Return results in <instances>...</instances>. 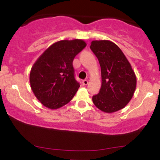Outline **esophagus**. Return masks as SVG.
<instances>
[{
    "mask_svg": "<svg viewBox=\"0 0 160 160\" xmlns=\"http://www.w3.org/2000/svg\"><path fill=\"white\" fill-rule=\"evenodd\" d=\"M82 83H83V85H88V80H83V81H82Z\"/></svg>",
    "mask_w": 160,
    "mask_h": 160,
    "instance_id": "esophagus-1",
    "label": "esophagus"
}]
</instances>
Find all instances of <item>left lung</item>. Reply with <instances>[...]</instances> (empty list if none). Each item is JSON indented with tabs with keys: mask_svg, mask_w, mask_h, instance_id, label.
<instances>
[{
	"mask_svg": "<svg viewBox=\"0 0 160 160\" xmlns=\"http://www.w3.org/2000/svg\"><path fill=\"white\" fill-rule=\"evenodd\" d=\"M91 49L98 58L102 72V87L92 101L106 113L124 108L134 94L137 78L131 63L115 43L107 40L93 41Z\"/></svg>",
	"mask_w": 160,
	"mask_h": 160,
	"instance_id": "left-lung-1",
	"label": "left lung"
}]
</instances>
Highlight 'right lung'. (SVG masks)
<instances>
[{"mask_svg": "<svg viewBox=\"0 0 160 160\" xmlns=\"http://www.w3.org/2000/svg\"><path fill=\"white\" fill-rule=\"evenodd\" d=\"M86 45L80 39L57 41L32 65L29 73L31 89L44 106L57 109L74 97L80 84L74 78L72 61Z\"/></svg>", "mask_w": 160, "mask_h": 160, "instance_id": "add662e5", "label": "right lung"}]
</instances>
